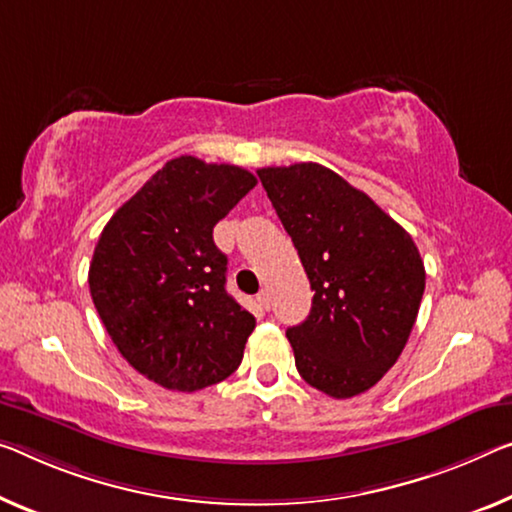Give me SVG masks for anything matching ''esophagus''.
I'll return each mask as SVG.
<instances>
[{"instance_id":"34e87169","label":"esophagus","mask_w":512,"mask_h":512,"mask_svg":"<svg viewBox=\"0 0 512 512\" xmlns=\"http://www.w3.org/2000/svg\"><path fill=\"white\" fill-rule=\"evenodd\" d=\"M258 304H261V309H270V304H272V300H270V293H267V290H261V293H258Z\"/></svg>"}]
</instances>
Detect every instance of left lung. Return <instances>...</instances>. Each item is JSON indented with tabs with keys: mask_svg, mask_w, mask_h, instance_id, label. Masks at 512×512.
Masks as SVG:
<instances>
[{
	"mask_svg": "<svg viewBox=\"0 0 512 512\" xmlns=\"http://www.w3.org/2000/svg\"><path fill=\"white\" fill-rule=\"evenodd\" d=\"M256 174L313 290L309 318L286 332L297 371L332 398L368 391L396 364L419 316L426 270L412 235L322 164Z\"/></svg>",
	"mask_w": 512,
	"mask_h": 512,
	"instance_id": "8db88e82",
	"label": "left lung"
}]
</instances>
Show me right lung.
<instances>
[{
    "instance_id": "obj_1",
    "label": "right lung",
    "mask_w": 512,
    "mask_h": 512,
    "mask_svg": "<svg viewBox=\"0 0 512 512\" xmlns=\"http://www.w3.org/2000/svg\"><path fill=\"white\" fill-rule=\"evenodd\" d=\"M254 185L235 164L180 155L100 233L93 304L123 359L164 389H206L240 366L256 318L226 293L212 229Z\"/></svg>"
}]
</instances>
